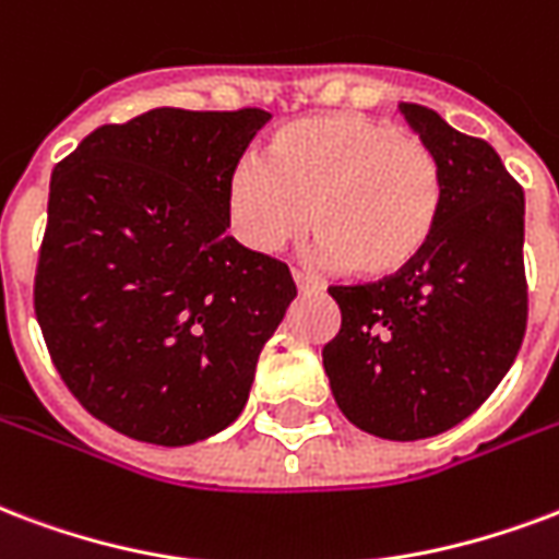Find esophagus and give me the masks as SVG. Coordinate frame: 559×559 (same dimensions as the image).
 <instances>
[{
  "label": "esophagus",
  "instance_id": "obj_1",
  "mask_svg": "<svg viewBox=\"0 0 559 559\" xmlns=\"http://www.w3.org/2000/svg\"><path fill=\"white\" fill-rule=\"evenodd\" d=\"M293 281H296V287H299V293H313L320 290V284L313 278H308L305 272H299V269H293Z\"/></svg>",
  "mask_w": 559,
  "mask_h": 559
}]
</instances>
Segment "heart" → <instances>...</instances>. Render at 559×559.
Masks as SVG:
<instances>
[{
    "label": "heart",
    "mask_w": 559,
    "mask_h": 559,
    "mask_svg": "<svg viewBox=\"0 0 559 559\" xmlns=\"http://www.w3.org/2000/svg\"><path fill=\"white\" fill-rule=\"evenodd\" d=\"M444 213V168L396 121L337 111L281 127L263 163L227 180L230 227L251 251H278L313 227L320 254L388 281L427 254Z\"/></svg>",
    "instance_id": "1"
}]
</instances>
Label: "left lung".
Segmentation results:
<instances>
[{
    "instance_id": "8db88e82",
    "label": "left lung",
    "mask_w": 559,
    "mask_h": 559,
    "mask_svg": "<svg viewBox=\"0 0 559 559\" xmlns=\"http://www.w3.org/2000/svg\"><path fill=\"white\" fill-rule=\"evenodd\" d=\"M400 109L444 168L441 225L403 275L329 287L341 332L322 346V367L355 427L415 441L474 415L522 349L524 189L489 142L427 106Z\"/></svg>"
}]
</instances>
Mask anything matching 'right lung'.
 <instances>
[{"mask_svg": "<svg viewBox=\"0 0 559 559\" xmlns=\"http://www.w3.org/2000/svg\"><path fill=\"white\" fill-rule=\"evenodd\" d=\"M269 111L151 109L103 123L49 180L35 313L70 394L163 448L230 427L296 296L227 237V180Z\"/></svg>", "mask_w": 559, "mask_h": 559, "instance_id": "right-lung-1", "label": "right lung"}]
</instances>
